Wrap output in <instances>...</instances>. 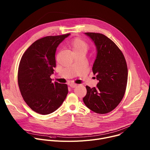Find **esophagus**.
I'll list each match as a JSON object with an SVG mask.
<instances>
[{
  "instance_id": "1",
  "label": "esophagus",
  "mask_w": 150,
  "mask_h": 150,
  "mask_svg": "<svg viewBox=\"0 0 150 150\" xmlns=\"http://www.w3.org/2000/svg\"><path fill=\"white\" fill-rule=\"evenodd\" d=\"M76 86H77V85L75 83H71L70 84V87L71 88H75Z\"/></svg>"
}]
</instances>
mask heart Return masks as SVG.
Instances as JSON below:
<instances>
[{
    "instance_id": "obj_1",
    "label": "heart",
    "mask_w": 150,
    "mask_h": 150,
    "mask_svg": "<svg viewBox=\"0 0 150 150\" xmlns=\"http://www.w3.org/2000/svg\"><path fill=\"white\" fill-rule=\"evenodd\" d=\"M70 47L73 53L76 52H85L86 53L88 50V45L84 41L79 38L74 39L70 42Z\"/></svg>"
}]
</instances>
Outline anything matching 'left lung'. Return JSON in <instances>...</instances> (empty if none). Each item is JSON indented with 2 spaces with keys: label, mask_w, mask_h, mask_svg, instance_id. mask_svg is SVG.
I'll list each match as a JSON object with an SVG mask.
<instances>
[{
  "label": "left lung",
  "mask_w": 150,
  "mask_h": 150,
  "mask_svg": "<svg viewBox=\"0 0 150 150\" xmlns=\"http://www.w3.org/2000/svg\"><path fill=\"white\" fill-rule=\"evenodd\" d=\"M84 34L96 47L93 72L99 82L96 87L87 85L83 101L97 113H108L116 108L124 96L127 81L126 62L122 52L108 37L100 33Z\"/></svg>",
  "instance_id": "left-lung-1"
}]
</instances>
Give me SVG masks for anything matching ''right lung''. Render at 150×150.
I'll return each mask as SVG.
<instances>
[{
	"mask_svg": "<svg viewBox=\"0 0 150 150\" xmlns=\"http://www.w3.org/2000/svg\"><path fill=\"white\" fill-rule=\"evenodd\" d=\"M70 34L47 36L28 48L21 57L18 72L19 88L24 101L34 112L48 115L62 105L68 93L67 84L52 82L55 53Z\"/></svg>",
	"mask_w": 150,
	"mask_h": 150,
	"instance_id": "right-lung-1",
	"label": "right lung"
}]
</instances>
